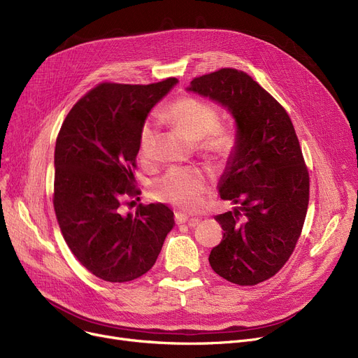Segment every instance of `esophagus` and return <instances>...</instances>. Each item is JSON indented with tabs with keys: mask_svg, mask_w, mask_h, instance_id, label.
<instances>
[{
	"mask_svg": "<svg viewBox=\"0 0 358 358\" xmlns=\"http://www.w3.org/2000/svg\"><path fill=\"white\" fill-rule=\"evenodd\" d=\"M193 222L192 223H196L197 222V219H192ZM189 222V216H187L185 213H182V212H177L176 213V223L177 224H184V223H187Z\"/></svg>",
	"mask_w": 358,
	"mask_h": 358,
	"instance_id": "1",
	"label": "esophagus"
}]
</instances>
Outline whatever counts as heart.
Listing matches in <instances>:
<instances>
[{"mask_svg":"<svg viewBox=\"0 0 358 358\" xmlns=\"http://www.w3.org/2000/svg\"><path fill=\"white\" fill-rule=\"evenodd\" d=\"M162 117L197 142L199 152L210 161L227 159L235 148V138L229 130L217 127L219 113L206 101L194 97H181L165 107ZM157 124L152 119L143 122L139 130L138 154L143 161L154 154ZM210 181L197 168H171L152 184V194L180 209L196 212L203 208Z\"/></svg>","mask_w":358,"mask_h":358,"instance_id":"1","label":"heart"}]
</instances>
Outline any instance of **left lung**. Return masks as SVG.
Segmentation results:
<instances>
[{"instance_id":"8db88e82","label":"left lung","mask_w":358,"mask_h":358,"mask_svg":"<svg viewBox=\"0 0 358 358\" xmlns=\"http://www.w3.org/2000/svg\"><path fill=\"white\" fill-rule=\"evenodd\" d=\"M187 91L227 108L236 124L235 148L217 184L220 199L236 206L215 216L223 238L209 262L231 283L258 285L286 264L308 212L309 174L293 123L264 88L238 69L194 78Z\"/></svg>"}]
</instances>
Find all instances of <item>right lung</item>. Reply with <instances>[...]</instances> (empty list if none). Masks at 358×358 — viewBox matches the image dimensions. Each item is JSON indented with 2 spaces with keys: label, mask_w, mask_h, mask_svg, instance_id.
<instances>
[{
  "label": "right lung",
  "mask_w": 358,
  "mask_h": 358,
  "mask_svg": "<svg viewBox=\"0 0 358 358\" xmlns=\"http://www.w3.org/2000/svg\"><path fill=\"white\" fill-rule=\"evenodd\" d=\"M177 83H103L71 108L56 139L53 208L61 232L81 264L110 283L152 268L176 224L162 203L139 204L135 215H124L123 203L139 194L134 187L139 130Z\"/></svg>",
  "instance_id": "right-lung-1"
}]
</instances>
